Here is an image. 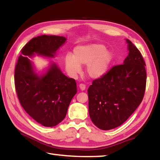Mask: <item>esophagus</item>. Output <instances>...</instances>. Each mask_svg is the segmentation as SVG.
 I'll use <instances>...</instances> for the list:
<instances>
[{
	"mask_svg": "<svg viewBox=\"0 0 160 160\" xmlns=\"http://www.w3.org/2000/svg\"><path fill=\"white\" fill-rule=\"evenodd\" d=\"M79 88L82 91V90H85L86 89V85H85V84H83V83H80V85H79Z\"/></svg>",
	"mask_w": 160,
	"mask_h": 160,
	"instance_id": "34e87169",
	"label": "esophagus"
}]
</instances>
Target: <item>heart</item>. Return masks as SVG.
<instances>
[{
  "mask_svg": "<svg viewBox=\"0 0 160 160\" xmlns=\"http://www.w3.org/2000/svg\"><path fill=\"white\" fill-rule=\"evenodd\" d=\"M112 53L102 44H90L78 46L74 49V56L66 54V69L75 76L79 73L80 65H87V72L91 78H98L107 73L112 62Z\"/></svg>",
  "mask_w": 160,
  "mask_h": 160,
  "instance_id": "1",
  "label": "heart"
}]
</instances>
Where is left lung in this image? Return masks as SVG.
<instances>
[{
    "mask_svg": "<svg viewBox=\"0 0 160 160\" xmlns=\"http://www.w3.org/2000/svg\"><path fill=\"white\" fill-rule=\"evenodd\" d=\"M126 40L129 52L124 63L112 66L88 90L90 118L103 130L122 124L140 105L146 91V63L138 48Z\"/></svg>",
    "mask_w": 160,
    "mask_h": 160,
    "instance_id": "8db88e82",
    "label": "left lung"
}]
</instances>
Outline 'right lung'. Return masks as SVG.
Returning <instances> with one entry per match:
<instances>
[{
    "instance_id": "right-lung-1",
    "label": "right lung",
    "mask_w": 160,
    "mask_h": 160,
    "mask_svg": "<svg viewBox=\"0 0 160 160\" xmlns=\"http://www.w3.org/2000/svg\"><path fill=\"white\" fill-rule=\"evenodd\" d=\"M66 38L42 36L32 38L21 50L14 70V85L22 108L37 122L54 127L65 118L72 97L77 93L73 78L63 75L55 64L42 77L35 73L28 57L36 53L54 57Z\"/></svg>"
}]
</instances>
